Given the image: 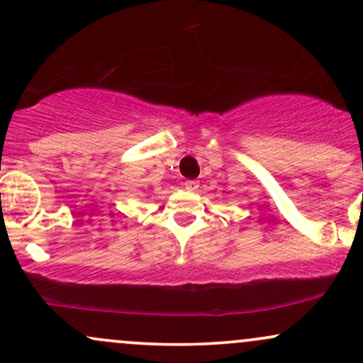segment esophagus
Returning <instances> with one entry per match:
<instances>
[{"label": "esophagus", "instance_id": "34e87169", "mask_svg": "<svg viewBox=\"0 0 363 363\" xmlns=\"http://www.w3.org/2000/svg\"><path fill=\"white\" fill-rule=\"evenodd\" d=\"M184 187L187 191H198L199 189V182L198 181H186Z\"/></svg>", "mask_w": 363, "mask_h": 363}]
</instances>
